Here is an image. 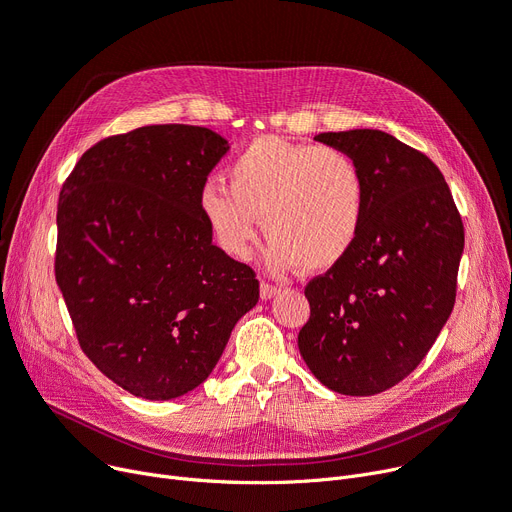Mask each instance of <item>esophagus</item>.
<instances>
[{"mask_svg":"<svg viewBox=\"0 0 512 512\" xmlns=\"http://www.w3.org/2000/svg\"><path fill=\"white\" fill-rule=\"evenodd\" d=\"M279 291H281L279 285L264 283V281H262V285H260V298H262V300H271V298H275V296L279 294Z\"/></svg>","mask_w":512,"mask_h":512,"instance_id":"34e87169","label":"esophagus"}]
</instances>
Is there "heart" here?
Listing matches in <instances>:
<instances>
[{
  "label": "heart",
  "instance_id": "heart-1",
  "mask_svg": "<svg viewBox=\"0 0 512 512\" xmlns=\"http://www.w3.org/2000/svg\"><path fill=\"white\" fill-rule=\"evenodd\" d=\"M227 177L231 191L208 183L198 204L229 256H248L260 216L271 239L264 262L273 271L298 264L304 273H325L354 250L367 183L346 152L266 135L237 154Z\"/></svg>",
  "mask_w": 512,
  "mask_h": 512
}]
</instances>
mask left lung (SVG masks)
<instances>
[{
  "mask_svg": "<svg viewBox=\"0 0 512 512\" xmlns=\"http://www.w3.org/2000/svg\"><path fill=\"white\" fill-rule=\"evenodd\" d=\"M314 139L356 160L367 208L354 250L304 289L310 319L298 348L333 392L375 396L415 371L446 325L465 227L423 152L377 129Z\"/></svg>",
  "mask_w": 512,
  "mask_h": 512,
  "instance_id": "8db88e82",
  "label": "left lung"
}]
</instances>
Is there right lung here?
I'll list each match as a JSON object with an SVG mask.
<instances>
[{
  "label": "right lung",
  "instance_id": "obj_1",
  "mask_svg": "<svg viewBox=\"0 0 512 512\" xmlns=\"http://www.w3.org/2000/svg\"><path fill=\"white\" fill-rule=\"evenodd\" d=\"M227 150L206 127H139L97 141L62 185L58 287L81 350L137 398L206 381L258 302L256 273L214 246L198 204Z\"/></svg>",
  "mask_w": 512,
  "mask_h": 512
}]
</instances>
